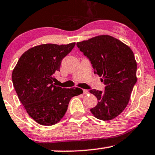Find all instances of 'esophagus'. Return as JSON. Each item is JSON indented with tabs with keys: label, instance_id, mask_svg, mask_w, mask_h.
I'll return each instance as SVG.
<instances>
[{
	"label": "esophagus",
	"instance_id": "34e87169",
	"mask_svg": "<svg viewBox=\"0 0 155 155\" xmlns=\"http://www.w3.org/2000/svg\"><path fill=\"white\" fill-rule=\"evenodd\" d=\"M83 93L84 94H89V91L87 89H83Z\"/></svg>",
	"mask_w": 155,
	"mask_h": 155
}]
</instances>
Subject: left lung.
Listing matches in <instances>:
<instances>
[{"instance_id": "1", "label": "left lung", "mask_w": 155, "mask_h": 155, "mask_svg": "<svg viewBox=\"0 0 155 155\" xmlns=\"http://www.w3.org/2000/svg\"><path fill=\"white\" fill-rule=\"evenodd\" d=\"M76 45L106 86L104 91H89L98 100L97 106L90 111L100 120L116 118L128 104L137 80L134 53L127 45L109 35H99Z\"/></svg>"}]
</instances>
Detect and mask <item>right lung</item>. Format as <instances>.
Here are the masks:
<instances>
[{
    "instance_id": "add662e5",
    "label": "right lung",
    "mask_w": 155,
    "mask_h": 155,
    "mask_svg": "<svg viewBox=\"0 0 155 155\" xmlns=\"http://www.w3.org/2000/svg\"><path fill=\"white\" fill-rule=\"evenodd\" d=\"M76 43L41 44L23 53L12 72L19 100L28 114L39 124L51 126L61 120L72 97L83 93L79 88L55 85L54 74Z\"/></svg>"
}]
</instances>
